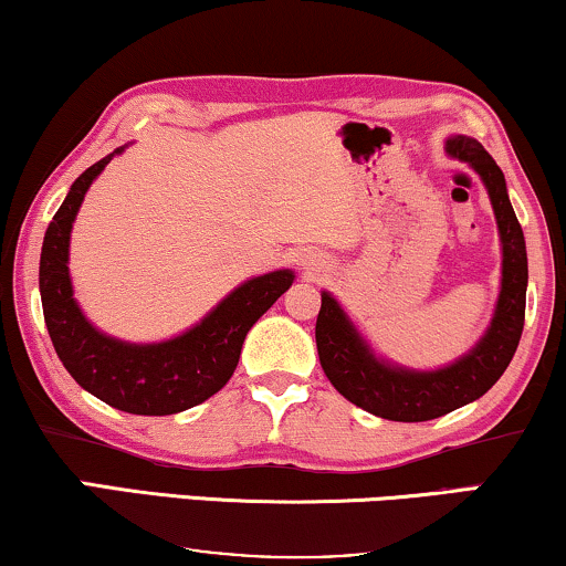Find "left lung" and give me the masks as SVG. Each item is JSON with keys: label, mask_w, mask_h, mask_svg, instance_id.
Listing matches in <instances>:
<instances>
[{"label": "left lung", "mask_w": 566, "mask_h": 566, "mask_svg": "<svg viewBox=\"0 0 566 566\" xmlns=\"http://www.w3.org/2000/svg\"><path fill=\"white\" fill-rule=\"evenodd\" d=\"M446 149L482 177L500 229L502 283L497 308L484 337L451 366L412 370L376 358L337 298L327 291L322 293V308L316 316V350L329 384L355 407L394 422L436 420L482 397L505 374L523 335L528 254L523 229L510 206L505 175L476 138L453 136L448 138Z\"/></svg>", "instance_id": "1"}]
</instances>
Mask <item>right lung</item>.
Listing matches in <instances>:
<instances>
[{
	"instance_id": "obj_1",
	"label": "right lung",
	"mask_w": 566,
	"mask_h": 566,
	"mask_svg": "<svg viewBox=\"0 0 566 566\" xmlns=\"http://www.w3.org/2000/svg\"><path fill=\"white\" fill-rule=\"evenodd\" d=\"M118 151L76 177L53 216L41 250L45 327L64 368L92 397L128 415H177L221 391L234 374L247 332L291 289L293 270L252 277L211 308L196 327L165 343H123L92 327L69 277V239L90 185Z\"/></svg>"
}]
</instances>
